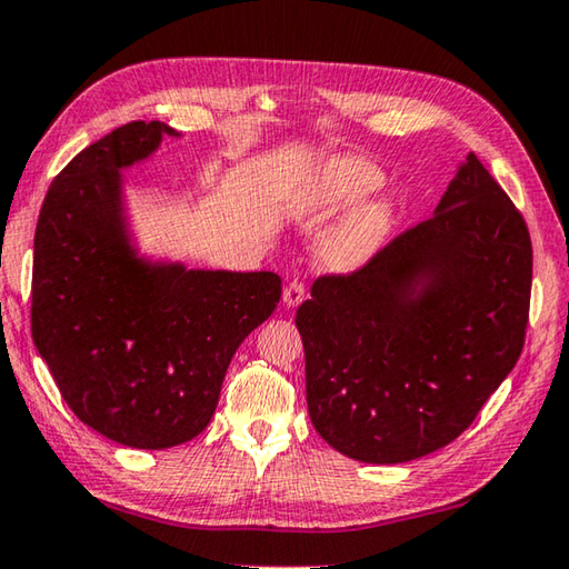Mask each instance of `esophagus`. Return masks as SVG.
Listing matches in <instances>:
<instances>
[{
    "label": "esophagus",
    "mask_w": 569,
    "mask_h": 569,
    "mask_svg": "<svg viewBox=\"0 0 569 569\" xmlns=\"http://www.w3.org/2000/svg\"><path fill=\"white\" fill-rule=\"evenodd\" d=\"M306 298V286L301 281H291L283 288V303L286 306H298Z\"/></svg>",
    "instance_id": "34e87169"
}]
</instances>
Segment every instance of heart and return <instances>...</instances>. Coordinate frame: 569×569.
Masks as SVG:
<instances>
[{
	"mask_svg": "<svg viewBox=\"0 0 569 569\" xmlns=\"http://www.w3.org/2000/svg\"><path fill=\"white\" fill-rule=\"evenodd\" d=\"M380 183H383L380 169L356 157L320 163L308 179L301 199L296 203V211L308 219H328V216H336L361 201L338 221L320 246V256L330 268L353 271V268L366 266L386 246L392 223H396V206L386 196L365 198L380 189Z\"/></svg>",
	"mask_w": 569,
	"mask_h": 569,
	"instance_id": "b5f03b06",
	"label": "heart"
}]
</instances>
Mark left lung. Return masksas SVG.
I'll use <instances>...</instances> for the list:
<instances>
[{"label": "left lung", "instance_id": "obj_1", "mask_svg": "<svg viewBox=\"0 0 569 569\" xmlns=\"http://www.w3.org/2000/svg\"><path fill=\"white\" fill-rule=\"evenodd\" d=\"M530 286L528 226L468 153L428 221L296 311L318 436L373 465L446 448L518 363Z\"/></svg>", "mask_w": 569, "mask_h": 569}]
</instances>
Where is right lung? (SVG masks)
Instances as JSON below:
<instances>
[{
  "label": "right lung",
  "instance_id": "1",
  "mask_svg": "<svg viewBox=\"0 0 569 569\" xmlns=\"http://www.w3.org/2000/svg\"><path fill=\"white\" fill-rule=\"evenodd\" d=\"M161 121H131L51 181L34 233L32 338L74 416L127 448L181 446L209 426L246 336L276 311L271 271H206L143 253L123 173Z\"/></svg>",
  "mask_w": 569,
  "mask_h": 569
}]
</instances>
